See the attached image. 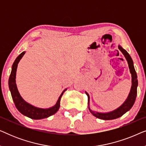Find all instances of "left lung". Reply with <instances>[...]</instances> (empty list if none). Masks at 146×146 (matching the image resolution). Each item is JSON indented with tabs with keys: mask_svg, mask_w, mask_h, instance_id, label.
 Wrapping results in <instances>:
<instances>
[{
	"mask_svg": "<svg viewBox=\"0 0 146 146\" xmlns=\"http://www.w3.org/2000/svg\"><path fill=\"white\" fill-rule=\"evenodd\" d=\"M118 48L119 50L121 52L124 56L125 59L128 64V66L129 69V72H130L131 75V86L130 91L128 94V96L125 100L124 102L121 104L120 106L117 108V109L114 110L109 111V112H98V111H96L92 110L90 108V96L86 92H85L86 95L88 98V108L89 110L92 113V114L94 115L95 117H98L99 119H104V120H110V119H113L118 118V117H121L125 113H126L127 111L131 108L133 106V104L135 102V98H136L137 96V85H138V82H137V74L135 70L134 66H133V62L132 59L127 52L120 45H118Z\"/></svg>",
	"mask_w": 146,
	"mask_h": 146,
	"instance_id": "left-lung-1",
	"label": "left lung"
}]
</instances>
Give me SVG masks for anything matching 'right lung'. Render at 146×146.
<instances>
[{"label":"right lung","instance_id":"right-lung-1","mask_svg":"<svg viewBox=\"0 0 146 146\" xmlns=\"http://www.w3.org/2000/svg\"><path fill=\"white\" fill-rule=\"evenodd\" d=\"M25 52H23L19 56H18L14 62L13 66H12V70L11 75H10L9 80V87L11 91L12 98L15 103V106L18 110L21 112L22 114L26 115V116L30 117L34 119H40L43 118L50 116V115L54 114L57 112L60 108V99L62 96L67 89H65L61 95L60 96L56 104L52 107L49 108H40L34 106L30 104L24 100L20 94L19 90H18L17 84H16V74H17V69L18 64L19 63L21 59L25 55Z\"/></svg>","mask_w":146,"mask_h":146}]
</instances>
